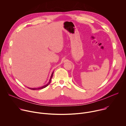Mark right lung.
Wrapping results in <instances>:
<instances>
[{"instance_id":"add662e5","label":"right lung","mask_w":126,"mask_h":126,"mask_svg":"<svg viewBox=\"0 0 126 126\" xmlns=\"http://www.w3.org/2000/svg\"><path fill=\"white\" fill-rule=\"evenodd\" d=\"M53 73L54 72H53L51 75V76H50V79L49 80V81L47 83L46 85H44V86L41 87H39V88H29L31 90H40V89H44V88H45L46 87H47V86H48L49 85V83H50V81H51V78H52V76H53Z\"/></svg>"}]
</instances>
